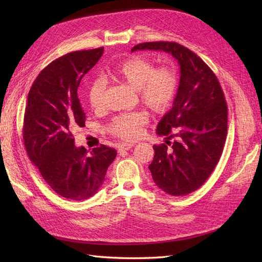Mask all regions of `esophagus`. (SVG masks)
<instances>
[{"instance_id":"1","label":"esophagus","mask_w":262,"mask_h":262,"mask_svg":"<svg viewBox=\"0 0 262 262\" xmlns=\"http://www.w3.org/2000/svg\"><path fill=\"white\" fill-rule=\"evenodd\" d=\"M132 146H133V144H131V143H122V144L119 145L118 150H119V152H123V151L130 150V149L132 148Z\"/></svg>"}]
</instances>
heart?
Masks as SVG:
<instances>
[{
    "mask_svg": "<svg viewBox=\"0 0 262 262\" xmlns=\"http://www.w3.org/2000/svg\"><path fill=\"white\" fill-rule=\"evenodd\" d=\"M111 74L135 88L140 101L155 113H162L169 109L179 85L173 68H157L155 63L141 56H131L120 62L111 70ZM104 90L105 83L102 79H95L89 85L88 100L93 110H100L103 106ZM146 121L148 118L142 112L122 113L111 121L109 130L123 140H135L141 135Z\"/></svg>",
    "mask_w": 262,
    "mask_h": 262,
    "instance_id": "obj_1",
    "label": "heart"
}]
</instances>
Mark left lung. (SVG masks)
<instances>
[{
  "instance_id": "1",
  "label": "left lung",
  "mask_w": 262,
  "mask_h": 262,
  "mask_svg": "<svg viewBox=\"0 0 262 262\" xmlns=\"http://www.w3.org/2000/svg\"><path fill=\"white\" fill-rule=\"evenodd\" d=\"M138 50L164 51L178 60L180 82L171 110L157 126L165 143L153 145L152 179L164 192L186 195L199 189L222 155L228 131V107L220 83L205 62L176 42H145ZM174 138L172 144L169 140Z\"/></svg>"
}]
</instances>
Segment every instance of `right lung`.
<instances>
[{
  "label": "right lung",
  "instance_id": "add662e5",
  "mask_svg": "<svg viewBox=\"0 0 262 262\" xmlns=\"http://www.w3.org/2000/svg\"><path fill=\"white\" fill-rule=\"evenodd\" d=\"M103 48L68 53L44 68L28 95L23 140L30 160L53 191L70 200L98 192L117 157L101 144L91 152L75 146L73 131L85 124L78 98L83 76L97 64Z\"/></svg>",
  "mask_w": 262,
  "mask_h": 262
}]
</instances>
